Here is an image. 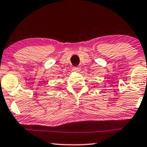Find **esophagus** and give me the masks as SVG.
Returning a JSON list of instances; mask_svg holds the SVG:
<instances>
[{
    "instance_id": "34e87169",
    "label": "esophagus",
    "mask_w": 147,
    "mask_h": 147,
    "mask_svg": "<svg viewBox=\"0 0 147 147\" xmlns=\"http://www.w3.org/2000/svg\"><path fill=\"white\" fill-rule=\"evenodd\" d=\"M73 70L76 71H80V70H81V67H80V66H76V67H73Z\"/></svg>"
}]
</instances>
